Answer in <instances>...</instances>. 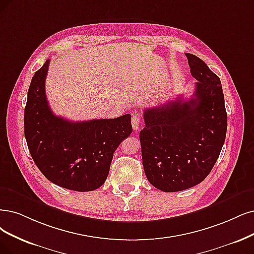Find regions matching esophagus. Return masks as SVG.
I'll return each instance as SVG.
<instances>
[{
    "instance_id": "obj_1",
    "label": "esophagus",
    "mask_w": 254,
    "mask_h": 254,
    "mask_svg": "<svg viewBox=\"0 0 254 254\" xmlns=\"http://www.w3.org/2000/svg\"><path fill=\"white\" fill-rule=\"evenodd\" d=\"M130 121H132V127H133L134 130H137L139 128L140 122H141V117H140L138 114H134L132 116V119H130Z\"/></svg>"
}]
</instances>
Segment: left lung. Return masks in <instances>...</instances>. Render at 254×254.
<instances>
[{"label":"left lung","instance_id":"8db88e82","mask_svg":"<svg viewBox=\"0 0 254 254\" xmlns=\"http://www.w3.org/2000/svg\"><path fill=\"white\" fill-rule=\"evenodd\" d=\"M186 56L198 80L192 97L146 109L139 134L147 180L165 192L201 183L217 162L227 132L220 78L198 56Z\"/></svg>","mask_w":254,"mask_h":254}]
</instances>
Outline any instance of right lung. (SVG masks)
<instances>
[{
  "label": "right lung",
  "instance_id": "add662e5",
  "mask_svg": "<svg viewBox=\"0 0 254 254\" xmlns=\"http://www.w3.org/2000/svg\"><path fill=\"white\" fill-rule=\"evenodd\" d=\"M47 60L31 79L24 112L28 148L42 174L64 189L92 191L106 182L113 155L132 133L130 115L74 122L56 116L46 97Z\"/></svg>",
  "mask_w": 254,
  "mask_h": 254
}]
</instances>
